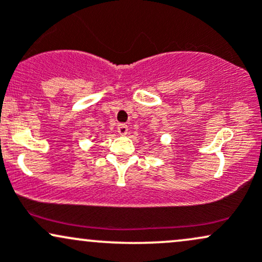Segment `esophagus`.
<instances>
[{
    "label": "esophagus",
    "instance_id": "obj_1",
    "mask_svg": "<svg viewBox=\"0 0 262 262\" xmlns=\"http://www.w3.org/2000/svg\"><path fill=\"white\" fill-rule=\"evenodd\" d=\"M117 130H118V133L121 135H125L128 133V125L127 124H119L118 128H117Z\"/></svg>",
    "mask_w": 262,
    "mask_h": 262
}]
</instances>
